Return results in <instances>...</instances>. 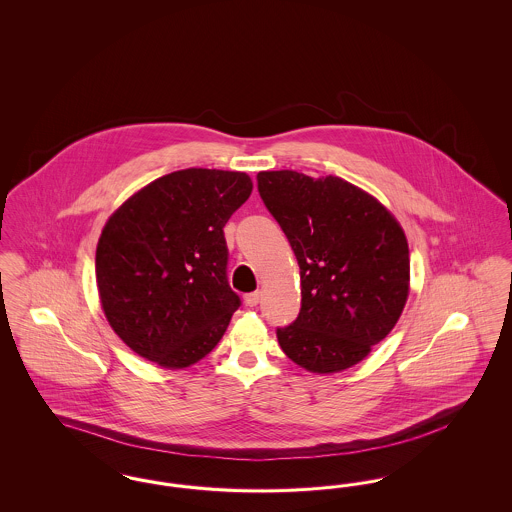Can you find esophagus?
Here are the masks:
<instances>
[{
	"instance_id": "34e87169",
	"label": "esophagus",
	"mask_w": 512,
	"mask_h": 512,
	"mask_svg": "<svg viewBox=\"0 0 512 512\" xmlns=\"http://www.w3.org/2000/svg\"><path fill=\"white\" fill-rule=\"evenodd\" d=\"M244 301L247 307H257V305H259V301H261V292L247 293L244 297Z\"/></svg>"
}]
</instances>
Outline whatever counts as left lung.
<instances>
[{"mask_svg":"<svg viewBox=\"0 0 512 512\" xmlns=\"http://www.w3.org/2000/svg\"><path fill=\"white\" fill-rule=\"evenodd\" d=\"M257 182L301 276L299 317L276 332L282 351L315 374L361 363L393 330L409 297L401 224L374 195L340 176L263 171Z\"/></svg>","mask_w":512,"mask_h":512,"instance_id":"obj_1","label":"left lung"}]
</instances>
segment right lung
<instances>
[{"label":"right lung","mask_w":512,"mask_h":512,"mask_svg":"<svg viewBox=\"0 0 512 512\" xmlns=\"http://www.w3.org/2000/svg\"><path fill=\"white\" fill-rule=\"evenodd\" d=\"M251 190L245 172H171L107 219L96 249L99 301L134 353L178 370L215 349L240 307L222 228Z\"/></svg>","instance_id":"obj_1"}]
</instances>
